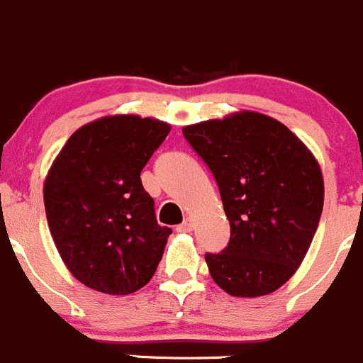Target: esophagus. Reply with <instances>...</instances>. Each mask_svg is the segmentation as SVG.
Returning <instances> with one entry per match:
<instances>
[{
	"instance_id": "1",
	"label": "esophagus",
	"mask_w": 363,
	"mask_h": 363,
	"mask_svg": "<svg viewBox=\"0 0 363 363\" xmlns=\"http://www.w3.org/2000/svg\"><path fill=\"white\" fill-rule=\"evenodd\" d=\"M192 228H194V221H192L191 218H187L184 223H182V225H178V227H176V230H178V232H191Z\"/></svg>"
}]
</instances>
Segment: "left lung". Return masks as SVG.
<instances>
[{"label":"left lung","instance_id":"1","mask_svg":"<svg viewBox=\"0 0 363 363\" xmlns=\"http://www.w3.org/2000/svg\"><path fill=\"white\" fill-rule=\"evenodd\" d=\"M203 160L230 221L219 254H205L216 284L234 297H261L297 272L324 207L317 160L275 118L242 111L184 128Z\"/></svg>","mask_w":363,"mask_h":363}]
</instances>
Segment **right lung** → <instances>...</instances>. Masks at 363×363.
I'll list each match as a JSON object with an SVG mask.
<instances>
[{"mask_svg": "<svg viewBox=\"0 0 363 363\" xmlns=\"http://www.w3.org/2000/svg\"><path fill=\"white\" fill-rule=\"evenodd\" d=\"M169 131L155 118L104 116L69 136L46 176L50 234L91 290L129 295L155 275L172 230L156 221L140 172Z\"/></svg>", "mask_w": 363, "mask_h": 363, "instance_id": "obj_1", "label": "right lung"}]
</instances>
